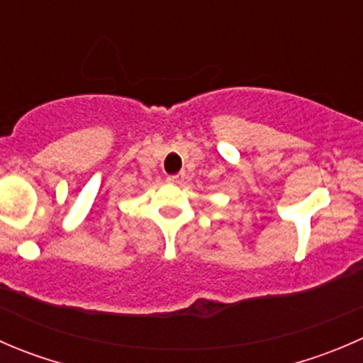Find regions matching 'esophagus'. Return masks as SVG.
I'll list each match as a JSON object with an SVG mask.
<instances>
[{"label": "esophagus", "instance_id": "1", "mask_svg": "<svg viewBox=\"0 0 363 363\" xmlns=\"http://www.w3.org/2000/svg\"><path fill=\"white\" fill-rule=\"evenodd\" d=\"M167 182H168V184H181L182 175H168Z\"/></svg>", "mask_w": 363, "mask_h": 363}]
</instances>
